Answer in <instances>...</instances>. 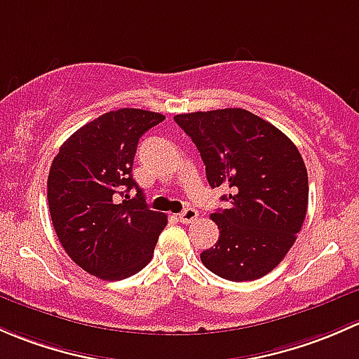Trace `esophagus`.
Wrapping results in <instances>:
<instances>
[{"label":"esophagus","mask_w":359,"mask_h":359,"mask_svg":"<svg viewBox=\"0 0 359 359\" xmlns=\"http://www.w3.org/2000/svg\"><path fill=\"white\" fill-rule=\"evenodd\" d=\"M198 217V210L197 209H191V207H188V209H184L183 212L180 214V221L183 224H190L194 223L195 219Z\"/></svg>","instance_id":"obj_1"}]
</instances>
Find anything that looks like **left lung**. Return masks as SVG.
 Masks as SVG:
<instances>
[{"label":"left lung","instance_id":"left-lung-1","mask_svg":"<svg viewBox=\"0 0 359 359\" xmlns=\"http://www.w3.org/2000/svg\"><path fill=\"white\" fill-rule=\"evenodd\" d=\"M176 124L197 145L212 188L226 187L230 209L210 219L216 245L201 259L231 282L268 275L294 245L308 210V171L297 147L268 121L245 109L178 114Z\"/></svg>","mask_w":359,"mask_h":359}]
</instances>
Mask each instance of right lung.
<instances>
[{
  "label": "right lung",
  "mask_w": 359,
  "mask_h": 359,
  "mask_svg": "<svg viewBox=\"0 0 359 359\" xmlns=\"http://www.w3.org/2000/svg\"><path fill=\"white\" fill-rule=\"evenodd\" d=\"M162 114L119 109L77 129L60 147L48 175V205L53 228L69 257L102 280H123L154 256L168 216L149 209L133 180V161L143 133L162 123ZM131 187L135 199L115 202Z\"/></svg>",
  "instance_id": "add662e5"
}]
</instances>
